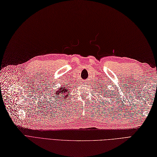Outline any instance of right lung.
<instances>
[{"label":"right lung","instance_id":"obj_1","mask_svg":"<svg viewBox=\"0 0 157 157\" xmlns=\"http://www.w3.org/2000/svg\"><path fill=\"white\" fill-rule=\"evenodd\" d=\"M59 90H58V91H56V93H55L56 98V99H57V101H59V100H61L62 98H66L67 97V95L70 94L69 93H67V91H69V88H68V87L63 86L62 87H59ZM60 96H61V97H60ZM59 97L60 98L59 99Z\"/></svg>","mask_w":157,"mask_h":157}]
</instances>
